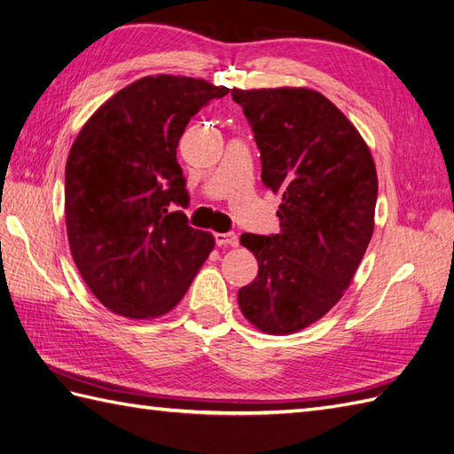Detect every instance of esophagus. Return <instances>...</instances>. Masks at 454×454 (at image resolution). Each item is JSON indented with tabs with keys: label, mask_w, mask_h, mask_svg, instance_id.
I'll return each instance as SVG.
<instances>
[{
	"label": "esophagus",
	"mask_w": 454,
	"mask_h": 454,
	"mask_svg": "<svg viewBox=\"0 0 454 454\" xmlns=\"http://www.w3.org/2000/svg\"><path fill=\"white\" fill-rule=\"evenodd\" d=\"M215 242H217V247H232V248H237L239 247V237L235 235V232H217Z\"/></svg>",
	"instance_id": "obj_1"
}]
</instances>
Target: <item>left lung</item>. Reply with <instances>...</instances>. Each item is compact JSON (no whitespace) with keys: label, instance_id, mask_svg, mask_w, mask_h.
I'll use <instances>...</instances> for the list:
<instances>
[{"label":"left lung","instance_id":"obj_1","mask_svg":"<svg viewBox=\"0 0 454 454\" xmlns=\"http://www.w3.org/2000/svg\"><path fill=\"white\" fill-rule=\"evenodd\" d=\"M262 158V181L280 192V232H244L257 277L239 290L242 315L286 336L325 317L344 296L374 231L378 177L361 133L308 88L232 90Z\"/></svg>","mask_w":454,"mask_h":454}]
</instances>
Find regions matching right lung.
Returning <instances> with one entry per match:
<instances>
[{"mask_svg":"<svg viewBox=\"0 0 454 454\" xmlns=\"http://www.w3.org/2000/svg\"><path fill=\"white\" fill-rule=\"evenodd\" d=\"M229 93L187 76H146L95 110L65 169L72 257L105 308L128 318L171 311L214 250L192 229L177 145L199 110Z\"/></svg>","mask_w":454,"mask_h":454,"instance_id":"1","label":"right lung"}]
</instances>
